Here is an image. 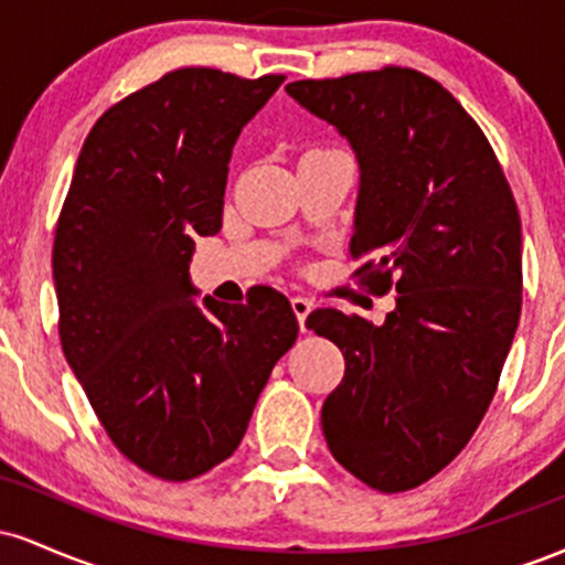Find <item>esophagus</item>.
<instances>
[{
    "instance_id": "34e87169",
    "label": "esophagus",
    "mask_w": 565,
    "mask_h": 565,
    "mask_svg": "<svg viewBox=\"0 0 565 565\" xmlns=\"http://www.w3.org/2000/svg\"><path fill=\"white\" fill-rule=\"evenodd\" d=\"M291 310H295L297 321H300V329L305 332V319H308V313L313 310V302H310L308 297H291Z\"/></svg>"
}]
</instances>
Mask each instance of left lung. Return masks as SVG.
<instances>
[{"instance_id":"left-lung-1","label":"left lung","mask_w":565,"mask_h":565,"mask_svg":"<svg viewBox=\"0 0 565 565\" xmlns=\"http://www.w3.org/2000/svg\"><path fill=\"white\" fill-rule=\"evenodd\" d=\"M287 93L353 146L355 276L398 295L382 327L332 308L305 321L345 359L323 436L359 481L398 494L444 470L494 398L521 319V215L483 129L430 76L385 66Z\"/></svg>"}]
</instances>
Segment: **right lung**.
Segmentation results:
<instances>
[{"label": "right lung", "mask_w": 565, "mask_h": 565, "mask_svg": "<svg viewBox=\"0 0 565 565\" xmlns=\"http://www.w3.org/2000/svg\"><path fill=\"white\" fill-rule=\"evenodd\" d=\"M281 82L174 68L121 97L89 129L57 217L63 353L111 444L161 481L236 451L300 332L276 289L201 310L188 278L193 236L223 225L238 132Z\"/></svg>", "instance_id": "right-lung-1"}]
</instances>
